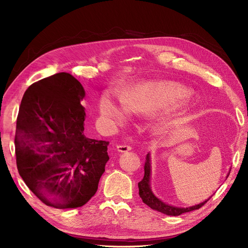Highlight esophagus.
Returning a JSON list of instances; mask_svg holds the SVG:
<instances>
[{"label":"esophagus","instance_id":"1","mask_svg":"<svg viewBox=\"0 0 248 248\" xmlns=\"http://www.w3.org/2000/svg\"><path fill=\"white\" fill-rule=\"evenodd\" d=\"M116 149H117L118 152L124 153V152L130 151L132 149V147H131V146H129V145H117L116 146Z\"/></svg>","mask_w":248,"mask_h":248}]
</instances>
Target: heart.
I'll return each mask as SVG.
<instances>
[{
  "instance_id": "1",
  "label": "heart",
  "mask_w": 248,
  "mask_h": 248,
  "mask_svg": "<svg viewBox=\"0 0 248 248\" xmlns=\"http://www.w3.org/2000/svg\"><path fill=\"white\" fill-rule=\"evenodd\" d=\"M189 94L185 86L175 81L145 80L127 89L125 96L114 91L105 92L100 100V110L109 122L123 124L129 118L132 108L142 115H158L184 103ZM169 125L170 122H160L158 129L166 130Z\"/></svg>"
}]
</instances>
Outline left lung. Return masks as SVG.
I'll return each mask as SVG.
<instances>
[{"instance_id": "8db88e82", "label": "left lung", "mask_w": 248, "mask_h": 248, "mask_svg": "<svg viewBox=\"0 0 248 248\" xmlns=\"http://www.w3.org/2000/svg\"><path fill=\"white\" fill-rule=\"evenodd\" d=\"M144 177L142 181L138 183V187H139V195L142 198V201L147 204L149 207L152 209L157 210L159 213H162L164 215L168 216H180L182 214L189 213L192 212V210H195L200 208L202 205H204L207 201L210 199V197L201 202L197 205L194 206H189V207H178V206H172L170 204L164 203L163 201L158 199L156 196L153 194V192L151 191L150 188V173H151V163H150V155L149 153L146 155V160H145V166H144ZM229 177V173L227 178Z\"/></svg>"}]
</instances>
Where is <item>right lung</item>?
<instances>
[{
    "instance_id": "1",
    "label": "right lung",
    "mask_w": 248,
    "mask_h": 248,
    "mask_svg": "<svg viewBox=\"0 0 248 248\" xmlns=\"http://www.w3.org/2000/svg\"><path fill=\"white\" fill-rule=\"evenodd\" d=\"M84 97L80 82L59 72L29 87L17 116L18 172L43 203L58 209L85 205L109 159V142L85 134Z\"/></svg>"
}]
</instances>
